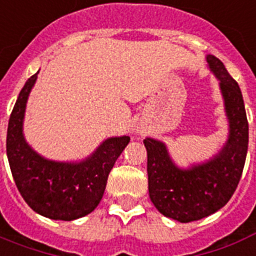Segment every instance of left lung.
Here are the masks:
<instances>
[{
	"mask_svg": "<svg viewBox=\"0 0 256 256\" xmlns=\"http://www.w3.org/2000/svg\"><path fill=\"white\" fill-rule=\"evenodd\" d=\"M206 60L224 100L228 138L224 148L206 162L181 169L164 142L144 140L150 201L161 214L182 224L202 220L228 204L242 176L248 146V122L238 83L216 56L208 55Z\"/></svg>",
	"mask_w": 256,
	"mask_h": 256,
	"instance_id": "8db88e82",
	"label": "left lung"
}]
</instances>
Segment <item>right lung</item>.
I'll list each match as a JSON object with an SVG mask.
<instances>
[{
  "label": "right lung",
  "instance_id": "1",
  "mask_svg": "<svg viewBox=\"0 0 256 256\" xmlns=\"http://www.w3.org/2000/svg\"><path fill=\"white\" fill-rule=\"evenodd\" d=\"M38 72L24 83L10 115L6 136L10 170L20 193L34 212L50 220H78L99 205L108 174L130 138H107L80 162L47 160L38 154L26 142L22 130L28 94Z\"/></svg>",
  "mask_w": 256,
  "mask_h": 256
}]
</instances>
